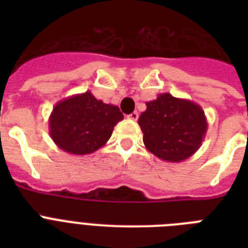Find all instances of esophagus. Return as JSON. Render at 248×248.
Here are the masks:
<instances>
[{
    "instance_id": "1",
    "label": "esophagus",
    "mask_w": 248,
    "mask_h": 248,
    "mask_svg": "<svg viewBox=\"0 0 248 248\" xmlns=\"http://www.w3.org/2000/svg\"><path fill=\"white\" fill-rule=\"evenodd\" d=\"M128 118H130V120H132V121H136V120H138V118H139V113H138V112H132L131 114L128 116Z\"/></svg>"
}]
</instances>
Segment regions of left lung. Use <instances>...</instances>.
<instances>
[{
    "instance_id": "8db88e82",
    "label": "left lung",
    "mask_w": 248,
    "mask_h": 248,
    "mask_svg": "<svg viewBox=\"0 0 248 248\" xmlns=\"http://www.w3.org/2000/svg\"><path fill=\"white\" fill-rule=\"evenodd\" d=\"M145 104L138 124L151 153L166 162H183L200 149L208 126L200 105L167 93Z\"/></svg>"
}]
</instances>
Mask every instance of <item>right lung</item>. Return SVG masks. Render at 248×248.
Masks as SVG:
<instances>
[{"instance_id": "obj_1", "label": "right lung", "mask_w": 248, "mask_h": 248, "mask_svg": "<svg viewBox=\"0 0 248 248\" xmlns=\"http://www.w3.org/2000/svg\"><path fill=\"white\" fill-rule=\"evenodd\" d=\"M124 114L116 105L97 100L91 91L56 103L48 118L50 136L67 153L85 155L105 145Z\"/></svg>"}]
</instances>
